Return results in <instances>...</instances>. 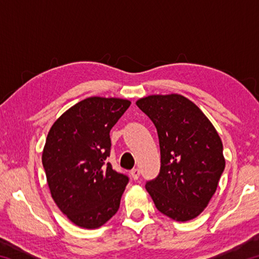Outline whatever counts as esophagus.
I'll use <instances>...</instances> for the list:
<instances>
[{
  "label": "esophagus",
  "mask_w": 259,
  "mask_h": 259,
  "mask_svg": "<svg viewBox=\"0 0 259 259\" xmlns=\"http://www.w3.org/2000/svg\"><path fill=\"white\" fill-rule=\"evenodd\" d=\"M139 169H137V168H136V169H133V170H131V171H130V175H131V177H133V179H135V181H137V179L139 178Z\"/></svg>",
  "instance_id": "34e87169"
}]
</instances>
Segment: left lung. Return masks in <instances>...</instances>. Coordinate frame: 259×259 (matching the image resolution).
Wrapping results in <instances>:
<instances>
[{
  "instance_id": "1",
  "label": "left lung",
  "mask_w": 259,
  "mask_h": 259,
  "mask_svg": "<svg viewBox=\"0 0 259 259\" xmlns=\"http://www.w3.org/2000/svg\"><path fill=\"white\" fill-rule=\"evenodd\" d=\"M136 105L154 123L160 143V174L146 183L148 194L174 221L194 219L209 204L225 168L217 130L182 95H151Z\"/></svg>"
}]
</instances>
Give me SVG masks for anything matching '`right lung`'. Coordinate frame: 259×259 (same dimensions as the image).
Wrapping results in <instances>:
<instances>
[{
    "label": "right lung",
    "mask_w": 259,
    "mask_h": 259,
    "mask_svg": "<svg viewBox=\"0 0 259 259\" xmlns=\"http://www.w3.org/2000/svg\"><path fill=\"white\" fill-rule=\"evenodd\" d=\"M130 104L122 98H85L61 114L48 134L42 163L51 196L82 229H99L119 210L129 179L106 159L109 131Z\"/></svg>",
    "instance_id": "obj_1"
}]
</instances>
